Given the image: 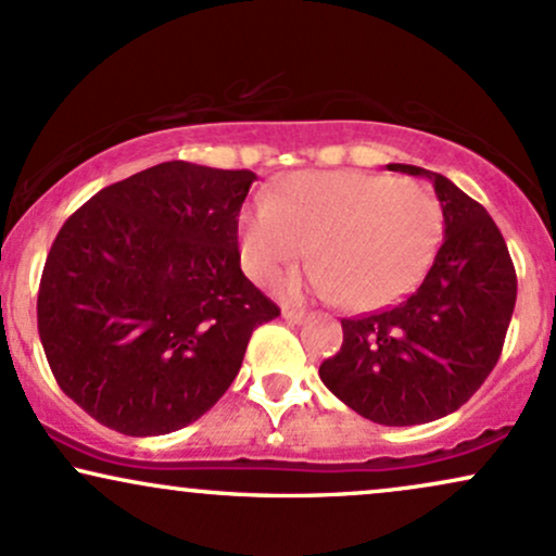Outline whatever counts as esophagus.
I'll return each mask as SVG.
<instances>
[{
    "label": "esophagus",
    "mask_w": 556,
    "mask_h": 556,
    "mask_svg": "<svg viewBox=\"0 0 556 556\" xmlns=\"http://www.w3.org/2000/svg\"><path fill=\"white\" fill-rule=\"evenodd\" d=\"M282 318H285V321H290V324H300L305 318V314H303V311H298V308H282Z\"/></svg>",
    "instance_id": "esophagus-1"
}]
</instances>
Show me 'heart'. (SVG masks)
Instances as JSON below:
<instances>
[{
  "mask_svg": "<svg viewBox=\"0 0 556 556\" xmlns=\"http://www.w3.org/2000/svg\"><path fill=\"white\" fill-rule=\"evenodd\" d=\"M439 232L442 208L420 182L366 172H303L279 195L258 193L248 203L240 216V261L264 282L311 251L316 264L292 277L287 292L342 298L348 308L368 311L418 282Z\"/></svg>",
  "mask_w": 556,
  "mask_h": 556,
  "instance_id": "heart-1",
  "label": "heart"
}]
</instances>
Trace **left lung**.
<instances>
[{"label":"left lung","mask_w":556,"mask_h":556,"mask_svg":"<svg viewBox=\"0 0 556 556\" xmlns=\"http://www.w3.org/2000/svg\"><path fill=\"white\" fill-rule=\"evenodd\" d=\"M389 172L433 185L444 216L424 282L394 308L342 318V348L318 376L334 397L381 426H418L465 405L496 366L518 298L507 242L486 208L444 175Z\"/></svg>","instance_id":"1"}]
</instances>
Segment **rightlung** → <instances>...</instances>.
I'll list each match as a JSON object with an SVG mask.
<instances>
[{"instance_id":"right-lung-1","label":"right lung","mask_w":556,"mask_h":556,"mask_svg":"<svg viewBox=\"0 0 556 556\" xmlns=\"http://www.w3.org/2000/svg\"><path fill=\"white\" fill-rule=\"evenodd\" d=\"M256 175L164 162L99 190L56 235L38 334L56 384L127 437L193 424L279 308L240 269L238 216Z\"/></svg>"}]
</instances>
